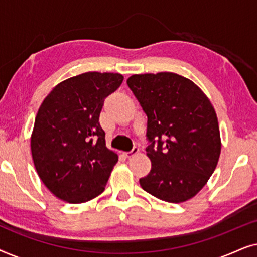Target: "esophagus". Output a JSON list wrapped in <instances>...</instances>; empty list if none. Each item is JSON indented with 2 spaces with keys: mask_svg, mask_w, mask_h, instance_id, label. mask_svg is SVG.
Instances as JSON below:
<instances>
[{
  "mask_svg": "<svg viewBox=\"0 0 257 257\" xmlns=\"http://www.w3.org/2000/svg\"><path fill=\"white\" fill-rule=\"evenodd\" d=\"M138 153H139L138 147H133L132 151H130V152H125L124 156L130 159V158H132L133 156H136V154H138Z\"/></svg>",
  "mask_w": 257,
  "mask_h": 257,
  "instance_id": "1",
  "label": "esophagus"
}]
</instances>
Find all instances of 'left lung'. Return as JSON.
<instances>
[{"mask_svg": "<svg viewBox=\"0 0 257 257\" xmlns=\"http://www.w3.org/2000/svg\"><path fill=\"white\" fill-rule=\"evenodd\" d=\"M127 85L147 115L151 142L146 154L152 167L140 186L163 201H187L207 184L220 158L212 103L194 82L174 72L133 75Z\"/></svg>", "mask_w": 257, "mask_h": 257, "instance_id": "8db88e82", "label": "left lung"}]
</instances>
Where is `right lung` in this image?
Here are the masks:
<instances>
[{
	"label": "right lung",
	"instance_id": "1",
	"mask_svg": "<svg viewBox=\"0 0 257 257\" xmlns=\"http://www.w3.org/2000/svg\"><path fill=\"white\" fill-rule=\"evenodd\" d=\"M122 79L120 73H80L58 83L42 101L31 156L38 177L58 199L83 203L104 192L118 156L106 147L99 114Z\"/></svg>",
	"mask_w": 257,
	"mask_h": 257
}]
</instances>
